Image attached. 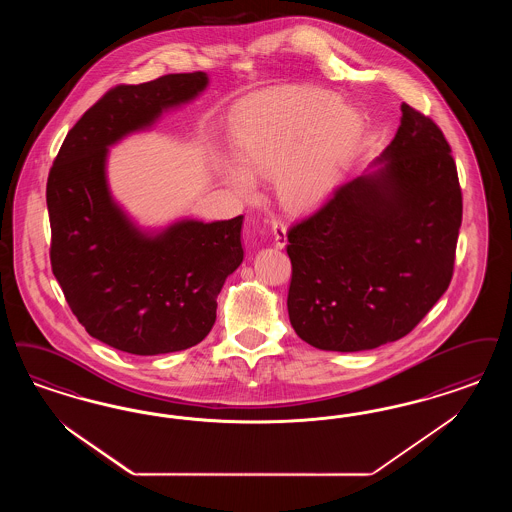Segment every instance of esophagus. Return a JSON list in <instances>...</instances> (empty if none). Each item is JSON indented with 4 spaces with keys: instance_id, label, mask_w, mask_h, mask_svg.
Masks as SVG:
<instances>
[{
    "instance_id": "1",
    "label": "esophagus",
    "mask_w": 512,
    "mask_h": 512,
    "mask_svg": "<svg viewBox=\"0 0 512 512\" xmlns=\"http://www.w3.org/2000/svg\"><path fill=\"white\" fill-rule=\"evenodd\" d=\"M272 234H274V242H276L278 249L286 247V225H284L280 219H274V221H272Z\"/></svg>"
}]
</instances>
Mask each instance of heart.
Instances as JSON below:
<instances>
[{
  "label": "heart",
  "mask_w": 512,
  "mask_h": 512,
  "mask_svg": "<svg viewBox=\"0 0 512 512\" xmlns=\"http://www.w3.org/2000/svg\"><path fill=\"white\" fill-rule=\"evenodd\" d=\"M364 123L356 110L341 106L335 93L297 87L244 104L232 120L234 160H219V175L247 196L255 175H272L282 202L316 204L341 181L360 143Z\"/></svg>",
  "instance_id": "1"
}]
</instances>
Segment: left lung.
Segmentation results:
<instances>
[{"label":"left lung","mask_w":512,"mask_h":512,"mask_svg":"<svg viewBox=\"0 0 512 512\" xmlns=\"http://www.w3.org/2000/svg\"><path fill=\"white\" fill-rule=\"evenodd\" d=\"M368 171L291 226L289 322L308 345L358 352L402 339L450 286L463 198L440 127L402 104Z\"/></svg>","instance_id":"8db88e82"}]
</instances>
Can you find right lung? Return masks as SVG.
<instances>
[{
	"label": "right lung",
	"mask_w": 512,
	"mask_h": 512,
	"mask_svg": "<svg viewBox=\"0 0 512 512\" xmlns=\"http://www.w3.org/2000/svg\"><path fill=\"white\" fill-rule=\"evenodd\" d=\"M207 83L205 72H192L110 89L68 131L49 171L53 274L85 331L127 354L156 356L204 341L217 295L244 261V215L144 230L106 179L110 146L194 101Z\"/></svg>",
	"instance_id": "right-lung-1"
}]
</instances>
